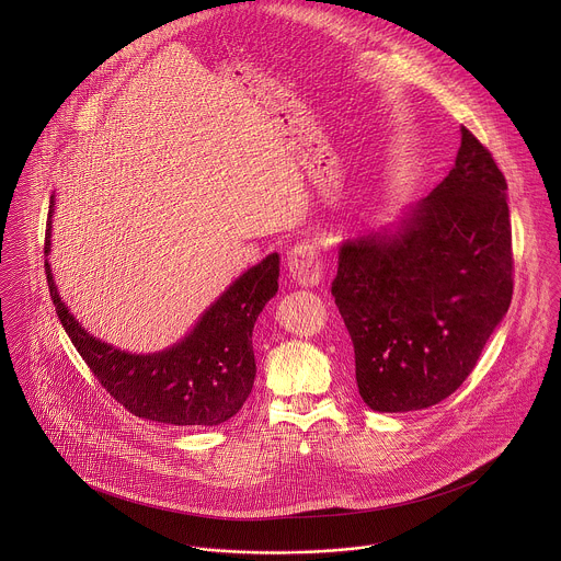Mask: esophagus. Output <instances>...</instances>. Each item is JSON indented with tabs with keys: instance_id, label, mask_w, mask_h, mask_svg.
<instances>
[{
	"instance_id": "obj_1",
	"label": "esophagus",
	"mask_w": 561,
	"mask_h": 561,
	"mask_svg": "<svg viewBox=\"0 0 561 561\" xmlns=\"http://www.w3.org/2000/svg\"><path fill=\"white\" fill-rule=\"evenodd\" d=\"M287 265H289V274L294 276V280L302 287H316V285H320L321 278H323L320 250L309 241L296 243L289 250Z\"/></svg>"
}]
</instances>
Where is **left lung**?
<instances>
[{"mask_svg": "<svg viewBox=\"0 0 561 561\" xmlns=\"http://www.w3.org/2000/svg\"><path fill=\"white\" fill-rule=\"evenodd\" d=\"M460 131L456 165L396 231L339 248L332 296L354 343L358 393L378 412L449 398L512 302L507 183L480 140Z\"/></svg>", "mask_w": 561, "mask_h": 561, "instance_id": "left-lung-1", "label": "left lung"}]
</instances>
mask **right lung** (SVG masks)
<instances>
[{"instance_id":"add662e5","label":"right lung","mask_w":561,"mask_h":561,"mask_svg":"<svg viewBox=\"0 0 561 561\" xmlns=\"http://www.w3.org/2000/svg\"><path fill=\"white\" fill-rule=\"evenodd\" d=\"M49 207L45 254L51 236ZM278 254H267L203 313L176 345L156 354H129L92 336L62 302L49 261L45 274L60 323L101 387L131 414L168 425H220L238 414L256 374L252 328L278 291Z\"/></svg>"}]
</instances>
